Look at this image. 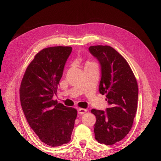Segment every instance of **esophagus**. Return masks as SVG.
<instances>
[{
  "mask_svg": "<svg viewBox=\"0 0 161 161\" xmlns=\"http://www.w3.org/2000/svg\"><path fill=\"white\" fill-rule=\"evenodd\" d=\"M86 111L87 110L86 109L79 108V109H78V113H79V114H80V115H82V114H84L85 113H86Z\"/></svg>",
  "mask_w": 161,
  "mask_h": 161,
  "instance_id": "esophagus-1",
  "label": "esophagus"
}]
</instances>
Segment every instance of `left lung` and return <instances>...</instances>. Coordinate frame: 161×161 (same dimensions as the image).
<instances>
[{
    "label": "left lung",
    "instance_id": "8db88e82",
    "mask_svg": "<svg viewBox=\"0 0 161 161\" xmlns=\"http://www.w3.org/2000/svg\"><path fill=\"white\" fill-rule=\"evenodd\" d=\"M89 52L101 66L99 92L106 95L109 108L92 109L96 117L95 137L101 144L112 145L124 139L132 127L138 108V86L128 62L109 46H90Z\"/></svg>",
    "mask_w": 161,
    "mask_h": 161
}]
</instances>
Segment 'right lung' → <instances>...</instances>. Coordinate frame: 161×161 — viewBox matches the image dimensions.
I'll list each match as a JSON object with an SVG mask.
<instances>
[{"instance_id": "right-lung-1", "label": "right lung", "mask_w": 161, "mask_h": 161, "mask_svg": "<svg viewBox=\"0 0 161 161\" xmlns=\"http://www.w3.org/2000/svg\"><path fill=\"white\" fill-rule=\"evenodd\" d=\"M70 46L44 48L34 56L22 79L19 95L29 125L42 142L52 147L69 143L77 110L53 99L62 76Z\"/></svg>"}]
</instances>
